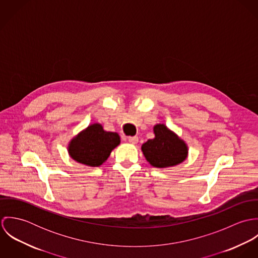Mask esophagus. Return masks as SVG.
Instances as JSON below:
<instances>
[{"mask_svg":"<svg viewBox=\"0 0 258 258\" xmlns=\"http://www.w3.org/2000/svg\"><path fill=\"white\" fill-rule=\"evenodd\" d=\"M128 141H129V143H130V144L135 145V144H137V143H138V137H137V136L129 137V138H128Z\"/></svg>","mask_w":258,"mask_h":258,"instance_id":"34e87169","label":"esophagus"}]
</instances>
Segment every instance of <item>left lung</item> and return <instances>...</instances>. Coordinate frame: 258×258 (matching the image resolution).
<instances>
[{
  "label": "left lung",
  "instance_id": "obj_1",
  "mask_svg": "<svg viewBox=\"0 0 258 258\" xmlns=\"http://www.w3.org/2000/svg\"><path fill=\"white\" fill-rule=\"evenodd\" d=\"M155 137L149 139L141 150L149 164L155 168H170L183 163L187 158L185 141L163 123L153 127Z\"/></svg>",
  "mask_w": 258,
  "mask_h": 258
}]
</instances>
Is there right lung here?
I'll list each match as a JSON object with an SVG mask.
<instances>
[{
    "label": "right lung",
    "instance_id": "obj_1",
    "mask_svg": "<svg viewBox=\"0 0 258 258\" xmlns=\"http://www.w3.org/2000/svg\"><path fill=\"white\" fill-rule=\"evenodd\" d=\"M120 142V136L117 132L105 131L102 124L93 123L70 141L68 152L70 157L79 164L99 167L108 159L112 150Z\"/></svg>",
    "mask_w": 258,
    "mask_h": 258
}]
</instances>
